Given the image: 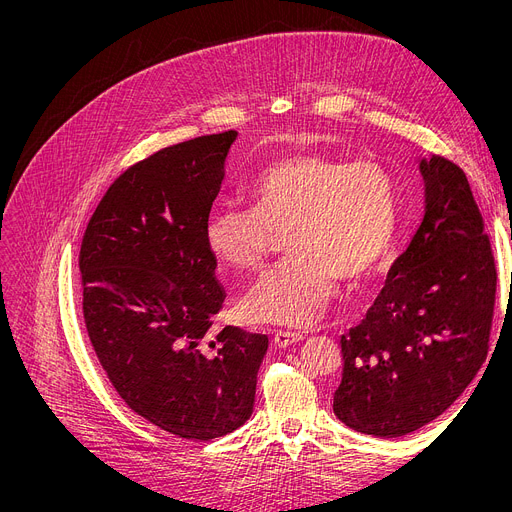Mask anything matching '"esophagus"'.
Segmentation results:
<instances>
[{"label": "esophagus", "instance_id": "obj_1", "mask_svg": "<svg viewBox=\"0 0 512 512\" xmlns=\"http://www.w3.org/2000/svg\"><path fill=\"white\" fill-rule=\"evenodd\" d=\"M304 337L300 333H290V331H275L273 333V343L275 347H290L298 341H302Z\"/></svg>", "mask_w": 512, "mask_h": 512}]
</instances>
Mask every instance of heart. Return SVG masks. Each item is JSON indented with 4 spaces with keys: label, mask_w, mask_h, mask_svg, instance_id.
Listing matches in <instances>:
<instances>
[{
    "label": "heart",
    "mask_w": 512,
    "mask_h": 512,
    "mask_svg": "<svg viewBox=\"0 0 512 512\" xmlns=\"http://www.w3.org/2000/svg\"><path fill=\"white\" fill-rule=\"evenodd\" d=\"M251 200L247 208H218L204 237L218 261L257 269L275 232L290 230L292 255L263 273L241 300L253 322L308 327L327 310L339 277L363 280L386 259L396 235V181L374 159L322 153L277 159L253 181Z\"/></svg>",
    "instance_id": "heart-1"
}]
</instances>
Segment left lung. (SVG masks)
Listing matches in <instances>:
<instances>
[{
  "label": "left lung",
  "instance_id": "8db88e82",
  "mask_svg": "<svg viewBox=\"0 0 512 512\" xmlns=\"http://www.w3.org/2000/svg\"><path fill=\"white\" fill-rule=\"evenodd\" d=\"M425 210L361 320L341 337L333 410L353 431L402 437L443 414L488 353L496 269L466 173L418 161Z\"/></svg>",
  "mask_w": 512,
  "mask_h": 512
}]
</instances>
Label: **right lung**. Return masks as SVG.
I'll return each instance as SVG.
<instances>
[{
    "mask_svg": "<svg viewBox=\"0 0 512 512\" xmlns=\"http://www.w3.org/2000/svg\"><path fill=\"white\" fill-rule=\"evenodd\" d=\"M239 132L198 136L126 169L79 253L89 341L122 400L163 431L208 441L253 412L267 337L212 331L224 288L204 228Z\"/></svg>",
    "mask_w": 512,
    "mask_h": 512,
    "instance_id": "obj_1",
    "label": "right lung"
}]
</instances>
